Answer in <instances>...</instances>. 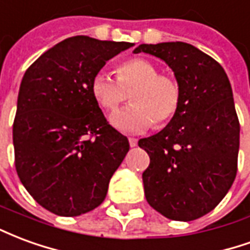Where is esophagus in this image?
Instances as JSON below:
<instances>
[{"instance_id":"1","label":"esophagus","mask_w":250,"mask_h":250,"mask_svg":"<svg viewBox=\"0 0 250 250\" xmlns=\"http://www.w3.org/2000/svg\"><path fill=\"white\" fill-rule=\"evenodd\" d=\"M128 143L131 147H135L138 145V139L136 138H128Z\"/></svg>"}]
</instances>
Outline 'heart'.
Masks as SVG:
<instances>
[{
  "label": "heart",
  "instance_id": "heart-1",
  "mask_svg": "<svg viewBox=\"0 0 250 250\" xmlns=\"http://www.w3.org/2000/svg\"><path fill=\"white\" fill-rule=\"evenodd\" d=\"M93 98L104 109L115 111L128 98L132 104L112 115V125L123 132L148 130L167 125L177 115L182 91L178 82L159 73L150 60L134 57L116 66V79L103 71L95 73L91 82Z\"/></svg>",
  "mask_w": 250,
  "mask_h": 250
}]
</instances>
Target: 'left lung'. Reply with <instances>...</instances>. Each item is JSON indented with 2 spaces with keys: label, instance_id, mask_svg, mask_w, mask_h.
I'll use <instances>...</instances> for the list:
<instances>
[{
  "label": "left lung",
  "instance_id": "left-lung-1",
  "mask_svg": "<svg viewBox=\"0 0 250 250\" xmlns=\"http://www.w3.org/2000/svg\"><path fill=\"white\" fill-rule=\"evenodd\" d=\"M159 57L174 72L182 99L158 134L138 142L150 157L142 175L148 205L174 221H193L220 204L234 182L240 147L230 82L198 48L175 41L142 44L134 53Z\"/></svg>",
  "mask_w": 250,
  "mask_h": 250
}]
</instances>
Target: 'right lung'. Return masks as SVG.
<instances>
[{
  "mask_svg": "<svg viewBox=\"0 0 250 250\" xmlns=\"http://www.w3.org/2000/svg\"><path fill=\"white\" fill-rule=\"evenodd\" d=\"M132 45L75 36L25 72L13 123L14 163L28 193L55 214L75 217L98 208L130 150L99 108L91 82Z\"/></svg>",
  "mask_w": 250,
  "mask_h": 250,
  "instance_id": "obj_1",
  "label": "right lung"
}]
</instances>
